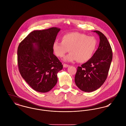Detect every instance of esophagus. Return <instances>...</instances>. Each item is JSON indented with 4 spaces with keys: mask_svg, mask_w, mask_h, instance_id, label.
<instances>
[{
    "mask_svg": "<svg viewBox=\"0 0 126 126\" xmlns=\"http://www.w3.org/2000/svg\"><path fill=\"white\" fill-rule=\"evenodd\" d=\"M69 67V65H67V64H63V67L64 68H68Z\"/></svg>",
    "mask_w": 126,
    "mask_h": 126,
    "instance_id": "esophagus-1",
    "label": "esophagus"
}]
</instances>
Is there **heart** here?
<instances>
[{
	"label": "heart",
	"mask_w": 126,
	"mask_h": 126,
	"mask_svg": "<svg viewBox=\"0 0 126 126\" xmlns=\"http://www.w3.org/2000/svg\"><path fill=\"white\" fill-rule=\"evenodd\" d=\"M97 47V41L93 36L77 32L67 33L61 37V42L55 41L52 45L54 53L62 58L69 51L70 54L64 58L67 62L77 60L80 63L88 61L92 57Z\"/></svg>",
	"instance_id": "heart-1"
}]
</instances>
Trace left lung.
<instances>
[{
  "label": "left lung",
  "mask_w": 126,
  "mask_h": 126,
  "mask_svg": "<svg viewBox=\"0 0 126 126\" xmlns=\"http://www.w3.org/2000/svg\"><path fill=\"white\" fill-rule=\"evenodd\" d=\"M99 37L98 49L88 61L77 68L75 83L82 91L91 92L99 88L105 81L112 62V53L106 37L95 30Z\"/></svg>",
  "instance_id": "1"
}]
</instances>
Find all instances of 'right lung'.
<instances>
[{
  "instance_id": "obj_1",
  "label": "right lung",
  "mask_w": 126,
  "mask_h": 126,
  "mask_svg": "<svg viewBox=\"0 0 126 126\" xmlns=\"http://www.w3.org/2000/svg\"><path fill=\"white\" fill-rule=\"evenodd\" d=\"M60 28L31 32L19 45L18 65L23 78L34 90L50 91L57 82L63 65L53 53L52 45Z\"/></svg>"
}]
</instances>
